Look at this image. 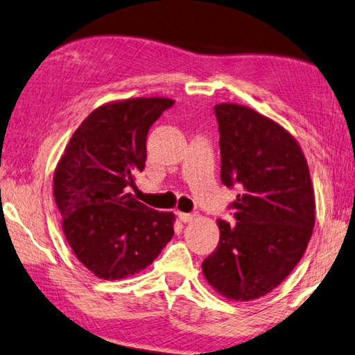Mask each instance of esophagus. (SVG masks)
Masks as SVG:
<instances>
[{"label":"esophagus","mask_w":355,"mask_h":355,"mask_svg":"<svg viewBox=\"0 0 355 355\" xmlns=\"http://www.w3.org/2000/svg\"><path fill=\"white\" fill-rule=\"evenodd\" d=\"M177 216L180 218V221H183V223H193V221H196V219H198V215H194V213L178 211Z\"/></svg>","instance_id":"esophagus-1"}]
</instances>
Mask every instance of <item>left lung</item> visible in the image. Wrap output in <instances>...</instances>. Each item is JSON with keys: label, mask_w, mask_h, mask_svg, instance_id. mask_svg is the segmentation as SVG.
<instances>
[{"label": "left lung", "mask_w": 355, "mask_h": 355, "mask_svg": "<svg viewBox=\"0 0 355 355\" xmlns=\"http://www.w3.org/2000/svg\"><path fill=\"white\" fill-rule=\"evenodd\" d=\"M221 182L239 188L235 224L218 219L219 243L202 262L210 286L232 300L268 294L294 270L314 227L305 156L283 126L239 104H218Z\"/></svg>", "instance_id": "1"}]
</instances>
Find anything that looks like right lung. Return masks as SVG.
Instances as JSON below:
<instances>
[{
    "mask_svg": "<svg viewBox=\"0 0 355 355\" xmlns=\"http://www.w3.org/2000/svg\"><path fill=\"white\" fill-rule=\"evenodd\" d=\"M166 98H136L98 107L64 150L53 177L63 232L78 261L104 279L139 273L173 235V213L132 198L129 188L145 168L147 134Z\"/></svg>",
    "mask_w": 355,
    "mask_h": 355,
    "instance_id": "right-lung-1",
    "label": "right lung"
}]
</instances>
